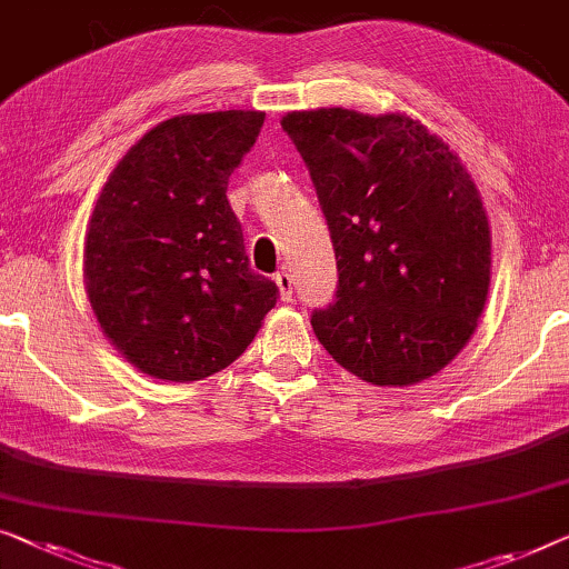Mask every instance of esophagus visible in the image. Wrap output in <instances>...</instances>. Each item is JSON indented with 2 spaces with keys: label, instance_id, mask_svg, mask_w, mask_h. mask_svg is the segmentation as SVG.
<instances>
[{
  "label": "esophagus",
  "instance_id": "1",
  "mask_svg": "<svg viewBox=\"0 0 569 569\" xmlns=\"http://www.w3.org/2000/svg\"><path fill=\"white\" fill-rule=\"evenodd\" d=\"M274 282L279 287V295H282V300L290 302L292 295H295V279L290 271H279V274L274 277Z\"/></svg>",
  "mask_w": 569,
  "mask_h": 569
}]
</instances>
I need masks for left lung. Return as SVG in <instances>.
<instances>
[{
	"label": "left lung",
	"instance_id": "left-lung-1",
	"mask_svg": "<svg viewBox=\"0 0 569 569\" xmlns=\"http://www.w3.org/2000/svg\"><path fill=\"white\" fill-rule=\"evenodd\" d=\"M339 284L310 316L323 349L372 385L421 382L472 336L490 287V228L449 146L406 114L290 112Z\"/></svg>",
	"mask_w": 569,
	"mask_h": 569
}]
</instances>
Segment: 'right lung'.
Returning a JSON list of instances; mask_svg holds the SVG:
<instances>
[{
    "instance_id": "obj_1",
    "label": "right lung",
    "mask_w": 569,
    "mask_h": 569,
    "mask_svg": "<svg viewBox=\"0 0 569 569\" xmlns=\"http://www.w3.org/2000/svg\"><path fill=\"white\" fill-rule=\"evenodd\" d=\"M264 112L171 118L138 141L107 179L84 246L94 316L146 375L194 382L253 341L279 287L249 264L228 179Z\"/></svg>"
}]
</instances>
